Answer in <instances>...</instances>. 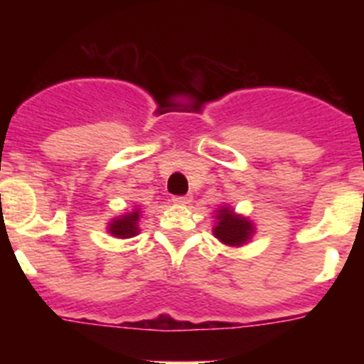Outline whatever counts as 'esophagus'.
<instances>
[{"mask_svg": "<svg viewBox=\"0 0 364 364\" xmlns=\"http://www.w3.org/2000/svg\"><path fill=\"white\" fill-rule=\"evenodd\" d=\"M173 202L180 205H186L191 202V195H182V197H173Z\"/></svg>", "mask_w": 364, "mask_h": 364, "instance_id": "34e87169", "label": "esophagus"}]
</instances>
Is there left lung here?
<instances>
[{
  "instance_id": "obj_1",
  "label": "left lung",
  "mask_w": 364,
  "mask_h": 364,
  "mask_svg": "<svg viewBox=\"0 0 364 364\" xmlns=\"http://www.w3.org/2000/svg\"><path fill=\"white\" fill-rule=\"evenodd\" d=\"M215 218H217V224L213 228V235L226 246H242L255 233L252 220H247L242 215H237L226 205H220Z\"/></svg>"
}]
</instances>
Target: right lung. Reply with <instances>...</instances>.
Returning <instances> with one entry per match:
<instances>
[{
  "label": "right lung",
  "instance_id": "obj_1",
  "mask_svg": "<svg viewBox=\"0 0 364 364\" xmlns=\"http://www.w3.org/2000/svg\"><path fill=\"white\" fill-rule=\"evenodd\" d=\"M138 220H140V210H134L131 213L120 215L107 226V231L117 237V239H131L138 233Z\"/></svg>",
  "mask_w": 364,
  "mask_h": 364
}]
</instances>
